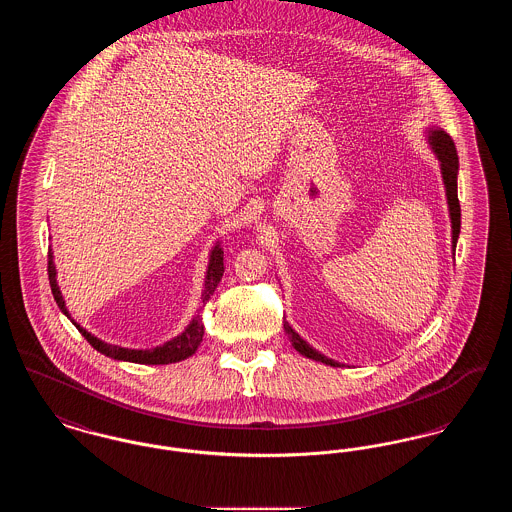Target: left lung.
<instances>
[{
	"label": "left lung",
	"mask_w": 512,
	"mask_h": 512,
	"mask_svg": "<svg viewBox=\"0 0 512 512\" xmlns=\"http://www.w3.org/2000/svg\"><path fill=\"white\" fill-rule=\"evenodd\" d=\"M430 146L434 149V153L438 155L439 163H441V174H443V184H445L447 203H449V215H451V228H453V251H455L457 240H459V232H461V203H459V195H457L459 155H457V147H455L453 138L443 130H432ZM284 330L290 336L293 349L299 351L301 355H305L313 361H320L324 365L340 366V363L324 357L322 353H318L317 349H313L307 341L299 338V334L293 332V328L288 322H284Z\"/></svg>",
	"instance_id": "1"
}]
</instances>
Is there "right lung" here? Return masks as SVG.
<instances>
[{"label": "right lung", "instance_id": "1", "mask_svg": "<svg viewBox=\"0 0 512 512\" xmlns=\"http://www.w3.org/2000/svg\"><path fill=\"white\" fill-rule=\"evenodd\" d=\"M222 272H224V251H222L220 245H215V249L211 251L209 268H207V276H205V290H203V295H201L203 303H207L211 299V295L217 290L220 278H222ZM48 276L51 293H53L59 309L69 317V313L65 309L63 295L59 292V286H57V280H55V265H53L51 249L48 251ZM76 328L86 338V341L94 349H98L99 353H103L105 357H111V359H117V361L138 363V365H169V363L184 361V359L194 355L197 347H199V343L203 340V322H201L199 315L188 324V328L180 336H176L174 340L167 341V343H163L159 347H153V349H126V347H119V345H111V343L98 340L96 336H92L84 328H80V324H76Z\"/></svg>", "mask_w": 512, "mask_h": 512}]
</instances>
